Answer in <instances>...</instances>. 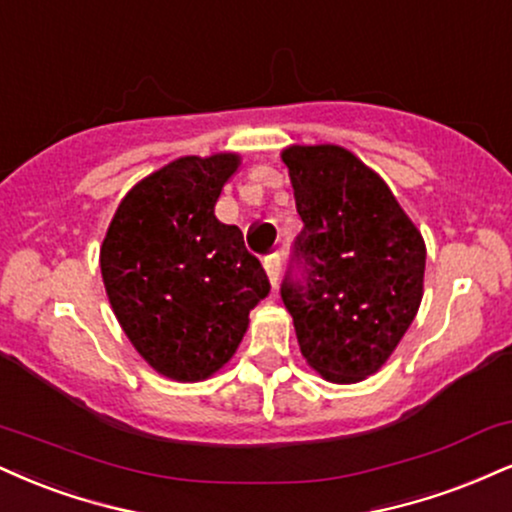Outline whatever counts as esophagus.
Returning a JSON list of instances; mask_svg holds the SVG:
<instances>
[{
    "mask_svg": "<svg viewBox=\"0 0 512 512\" xmlns=\"http://www.w3.org/2000/svg\"><path fill=\"white\" fill-rule=\"evenodd\" d=\"M264 269H267L272 286L274 288L279 286V279H281V255L279 252H272V255L264 257Z\"/></svg>",
    "mask_w": 512,
    "mask_h": 512,
    "instance_id": "1",
    "label": "esophagus"
}]
</instances>
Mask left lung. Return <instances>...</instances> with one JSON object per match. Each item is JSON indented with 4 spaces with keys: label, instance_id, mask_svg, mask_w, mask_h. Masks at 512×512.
<instances>
[{
    "label": "left lung",
    "instance_id": "left-lung-1",
    "mask_svg": "<svg viewBox=\"0 0 512 512\" xmlns=\"http://www.w3.org/2000/svg\"><path fill=\"white\" fill-rule=\"evenodd\" d=\"M303 231L281 281L300 350L336 384L389 360L422 300L424 240L381 178L338 145L283 150Z\"/></svg>",
    "mask_w": 512,
    "mask_h": 512
}]
</instances>
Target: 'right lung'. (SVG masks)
I'll return each instance as SVG.
<instances>
[{
    "label": "right lung",
    "instance_id": "obj_1",
    "mask_svg": "<svg viewBox=\"0 0 512 512\" xmlns=\"http://www.w3.org/2000/svg\"><path fill=\"white\" fill-rule=\"evenodd\" d=\"M238 155L181 157L128 190L100 250L109 303L164 377L200 381L236 353L267 272L238 226L214 217Z\"/></svg>",
    "mask_w": 512,
    "mask_h": 512
}]
</instances>
